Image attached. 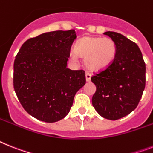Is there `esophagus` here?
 I'll return each mask as SVG.
<instances>
[{
    "label": "esophagus",
    "mask_w": 153,
    "mask_h": 153,
    "mask_svg": "<svg viewBox=\"0 0 153 153\" xmlns=\"http://www.w3.org/2000/svg\"><path fill=\"white\" fill-rule=\"evenodd\" d=\"M91 77H92V74H91L90 73H85V79H86L87 82H89V81L91 80Z\"/></svg>",
    "instance_id": "1"
}]
</instances>
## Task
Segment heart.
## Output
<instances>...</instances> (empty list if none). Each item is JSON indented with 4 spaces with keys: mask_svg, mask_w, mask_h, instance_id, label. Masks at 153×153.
I'll list each match as a JSON object with an SVG mask.
<instances>
[{
    "mask_svg": "<svg viewBox=\"0 0 153 153\" xmlns=\"http://www.w3.org/2000/svg\"><path fill=\"white\" fill-rule=\"evenodd\" d=\"M116 53V43L110 37L85 36L76 43L72 57L76 58L78 55L84 57L88 69L100 71L112 64Z\"/></svg>",
    "mask_w": 153,
    "mask_h": 153,
    "instance_id": "1",
    "label": "heart"
}]
</instances>
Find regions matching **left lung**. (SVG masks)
I'll use <instances>...</instances> for the list:
<instances>
[{
  "instance_id": "obj_1",
  "label": "left lung",
  "mask_w": 153,
  "mask_h": 153,
  "mask_svg": "<svg viewBox=\"0 0 153 153\" xmlns=\"http://www.w3.org/2000/svg\"><path fill=\"white\" fill-rule=\"evenodd\" d=\"M115 42L114 61L91 80L96 86L92 106L102 117L115 120L137 107L146 86V64L135 43L115 32H106Z\"/></svg>"
}]
</instances>
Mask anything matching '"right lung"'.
Returning <instances> with one entry per match:
<instances>
[{
  "label": "right lung",
  "instance_id": "add662e5",
  "mask_svg": "<svg viewBox=\"0 0 153 153\" xmlns=\"http://www.w3.org/2000/svg\"><path fill=\"white\" fill-rule=\"evenodd\" d=\"M74 30L53 31L23 43L14 62L13 83L28 114L47 123L70 111L76 92L85 84L83 70L67 68Z\"/></svg>",
  "mask_w": 153,
  "mask_h": 153
}]
</instances>
